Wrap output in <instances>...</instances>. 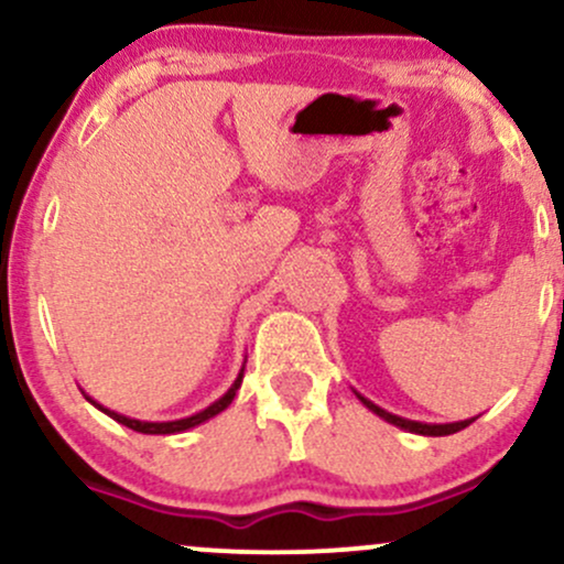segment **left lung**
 <instances>
[{"label":"left lung","mask_w":564,"mask_h":564,"mask_svg":"<svg viewBox=\"0 0 564 564\" xmlns=\"http://www.w3.org/2000/svg\"><path fill=\"white\" fill-rule=\"evenodd\" d=\"M352 392L358 394V400L368 408V411L377 413L379 419H384L387 424L398 426V430L413 432V435H424V437H445V435H453V432L467 430V426L477 419V416H471V419H464V422H451V424H426V422H413V419H403V416H398V413L384 411V408H381V405L371 403V400L364 398V394H360L358 390H352Z\"/></svg>","instance_id":"8db88e82"}]
</instances>
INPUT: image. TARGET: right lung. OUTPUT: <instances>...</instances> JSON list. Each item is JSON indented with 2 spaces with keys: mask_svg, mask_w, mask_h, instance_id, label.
Instances as JSON below:
<instances>
[{
  "mask_svg": "<svg viewBox=\"0 0 564 564\" xmlns=\"http://www.w3.org/2000/svg\"><path fill=\"white\" fill-rule=\"evenodd\" d=\"M243 364H246V360H243ZM241 381H243V366H241V371H238L236 381H232V384H230V390L225 392L223 398H217L215 403L206 405L204 411L193 413V416H185V419H174V422H140V419L124 416V413L111 411V408H106L102 403H97V400H95V398H89V394L84 392V390H82V394H84V398L89 400V403H93V405L97 408V411H102V413H106V416H111L113 422H119V424L129 426V430L142 432V435H177V432H187V430H193V426H198V424L209 422V419H215L217 413H223L225 408H228V405L232 403V398H236V392L241 390Z\"/></svg>",
  "mask_w": 564,
  "mask_h": 564,
  "instance_id": "obj_1",
  "label": "right lung"
}]
</instances>
